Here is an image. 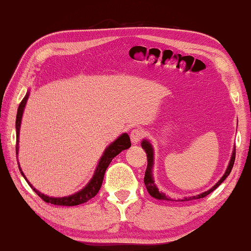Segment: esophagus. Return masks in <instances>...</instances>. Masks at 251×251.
<instances>
[{"label": "esophagus", "mask_w": 251, "mask_h": 251, "mask_svg": "<svg viewBox=\"0 0 251 251\" xmlns=\"http://www.w3.org/2000/svg\"><path fill=\"white\" fill-rule=\"evenodd\" d=\"M130 137H131V141H132V144H138V142L144 138V131L139 128L133 129L131 131Z\"/></svg>", "instance_id": "1"}]
</instances>
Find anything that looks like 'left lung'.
I'll return each mask as SVG.
<instances>
[{"label":"left lung","mask_w":251,"mask_h":251,"mask_svg":"<svg viewBox=\"0 0 251 251\" xmlns=\"http://www.w3.org/2000/svg\"><path fill=\"white\" fill-rule=\"evenodd\" d=\"M141 146L142 148L145 149L146 153H147V159H148V166H147V169H146V173H145V185L146 187H147V191L149 192V194L152 196V198H155L157 200H167V201H174V200H171L169 198H167L165 194L163 193H160L158 191L157 186L153 183V179H152V175H151V169H152V161H153V151H152V147L151 145L149 144L147 140H144L141 142ZM234 159H236V149L233 150L232 152V156H231V159H230V163L228 168H226V171L225 173V175L221 177V179L219 180V182L214 185L213 187L210 188L209 191L202 193V194L200 195H196V196H192V198H185L183 200H180V201H190V200H196V199H203L205 198L206 195H209L211 192H213L215 188H217L220 184H221L223 180H225L226 177L229 176V174L231 173V169L233 167V164H234Z\"/></svg>","instance_id":"8db88e82"}]
</instances>
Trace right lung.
I'll return each mask as SVG.
<instances>
[{
  "mask_svg": "<svg viewBox=\"0 0 251 251\" xmlns=\"http://www.w3.org/2000/svg\"><path fill=\"white\" fill-rule=\"evenodd\" d=\"M28 95L26 94L25 96V99L22 100V102L20 103V105L18 107V113H17V119H15V129H17V145H15V151H17L18 155V150H19V132H20V125H21V119H22V113H23V109H25L26 100H28ZM131 146L130 142V138L126 133H123L121 137H119L117 140H115L113 144H111L109 147L105 149L104 151V155L102 156L101 160L96 167V171L94 173L93 177H92L91 182L88 183L85 187L83 188L82 191H79L78 193H76L74 195L71 196H66V198H50V196H47L42 193L38 192L36 188H34L31 184H30L26 178L23 175V173L20 168V165H19V169L21 171V174L25 177L26 182L30 185V187L37 193L38 196H40V199L44 200L45 202L53 204V205H65V206H74V205H79V204L87 202L88 200L93 199L94 196L98 194L100 188H101V185L104 178V174H105L106 168L109 167V165L111 161H112L113 158L119 155L122 150L128 149Z\"/></svg>",
  "mask_w": 251,
  "mask_h": 251,
  "instance_id": "obj_1",
  "label": "right lung"
}]
</instances>
